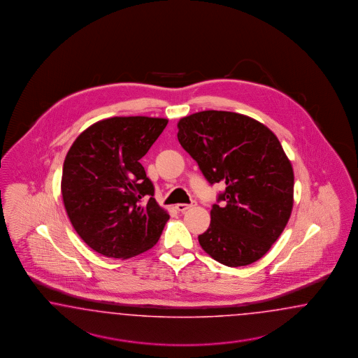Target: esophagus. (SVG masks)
I'll return each mask as SVG.
<instances>
[{"mask_svg":"<svg viewBox=\"0 0 358 358\" xmlns=\"http://www.w3.org/2000/svg\"><path fill=\"white\" fill-rule=\"evenodd\" d=\"M195 201H193L192 203H178L177 206H176V208L178 210V211H181V213H185L186 210H189V208H192V207L195 206Z\"/></svg>","mask_w":358,"mask_h":358,"instance_id":"1","label":"esophagus"}]
</instances>
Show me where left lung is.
<instances>
[{
	"mask_svg": "<svg viewBox=\"0 0 358 358\" xmlns=\"http://www.w3.org/2000/svg\"><path fill=\"white\" fill-rule=\"evenodd\" d=\"M177 138L211 185L226 190L198 236L217 262L245 266L271 250L292 215L294 172L281 143L247 115L206 110L180 120Z\"/></svg>",
	"mask_w": 358,
	"mask_h": 358,
	"instance_id": "obj_1",
	"label": "left lung"
}]
</instances>
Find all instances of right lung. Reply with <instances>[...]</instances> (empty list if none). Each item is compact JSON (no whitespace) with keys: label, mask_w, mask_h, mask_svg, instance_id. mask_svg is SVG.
Returning <instances> with one entry per match:
<instances>
[{"label":"right lung","mask_w":358,"mask_h":358,"mask_svg":"<svg viewBox=\"0 0 358 358\" xmlns=\"http://www.w3.org/2000/svg\"><path fill=\"white\" fill-rule=\"evenodd\" d=\"M166 124L168 120L150 117L99 120L66 153L65 210L78 236L99 255L126 260L159 241L169 214L153 198L141 159Z\"/></svg>","instance_id":"right-lung-1"}]
</instances>
